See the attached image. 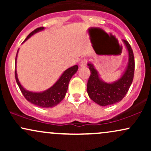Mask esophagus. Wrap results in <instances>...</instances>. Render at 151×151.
Here are the masks:
<instances>
[{"mask_svg": "<svg viewBox=\"0 0 151 151\" xmlns=\"http://www.w3.org/2000/svg\"><path fill=\"white\" fill-rule=\"evenodd\" d=\"M86 63H87V60H86V59H84V60H82L80 62V64H79V66H80L81 67H85L86 65Z\"/></svg>", "mask_w": 151, "mask_h": 151, "instance_id": "34e87169", "label": "esophagus"}]
</instances>
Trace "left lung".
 Masks as SVG:
<instances>
[{"label": "left lung", "instance_id": "1", "mask_svg": "<svg viewBox=\"0 0 151 151\" xmlns=\"http://www.w3.org/2000/svg\"><path fill=\"white\" fill-rule=\"evenodd\" d=\"M129 55V60L125 70L117 80L106 82L100 77L94 65L89 62L88 67L91 72L87 83V93L89 98L100 105L106 106L121 101L129 91L133 79L135 62L133 50L128 41L122 40Z\"/></svg>", "mask_w": 151, "mask_h": 151}]
</instances>
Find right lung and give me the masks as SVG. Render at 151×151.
Segmentation results:
<instances>
[{
    "label": "right lung",
    "instance_id": "obj_1",
    "mask_svg": "<svg viewBox=\"0 0 151 151\" xmlns=\"http://www.w3.org/2000/svg\"><path fill=\"white\" fill-rule=\"evenodd\" d=\"M44 29L45 27H43L35 29L27 35V37H26L23 42H25L30 37H32L33 35L40 32V31H42ZM18 50L17 52L16 58H15V79H16L17 84H18L19 88H20V91H21L23 96H25V98L29 102L32 103V104L37 106L39 107H42V108H51V107L55 106L58 104H60L65 98L67 89H68L69 82H70L72 76L77 72L78 66L74 65L73 67H70L67 70H66L62 74V75L58 79V81L49 89L45 90L43 91H40V92L28 91L21 85L18 79V74H17L16 63Z\"/></svg>",
    "mask_w": 151,
    "mask_h": 151
}]
</instances>
